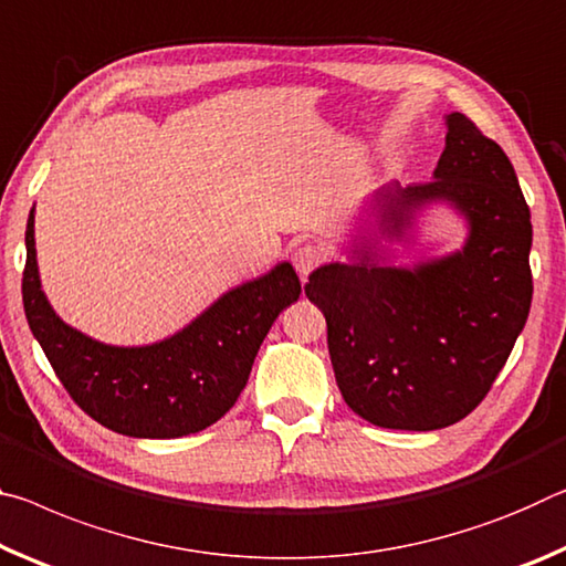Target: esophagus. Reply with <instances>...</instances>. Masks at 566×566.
Masks as SVG:
<instances>
[{
    "label": "esophagus",
    "mask_w": 566,
    "mask_h": 566,
    "mask_svg": "<svg viewBox=\"0 0 566 566\" xmlns=\"http://www.w3.org/2000/svg\"><path fill=\"white\" fill-rule=\"evenodd\" d=\"M323 258H326V253H323V248L316 243H303L293 250V265L301 277H308L313 271H316V268L323 263Z\"/></svg>",
    "instance_id": "esophagus-1"
}]
</instances>
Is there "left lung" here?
I'll use <instances>...</instances> for the list:
<instances>
[{"label":"left lung","mask_w":566,"mask_h":566,"mask_svg":"<svg viewBox=\"0 0 566 566\" xmlns=\"http://www.w3.org/2000/svg\"><path fill=\"white\" fill-rule=\"evenodd\" d=\"M433 180L378 196V230L403 238L413 212L451 202L469 222L459 253L413 268L356 263L313 271L305 295L326 316L340 396L384 429L433 431L484 401L532 305V216L506 153L467 115L447 117Z\"/></svg>","instance_id":"obj_1"}]
</instances>
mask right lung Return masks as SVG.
Wrapping results in <instances>:
<instances>
[{
  "label": "right lung",
  "instance_id": "right-lung-1",
  "mask_svg": "<svg viewBox=\"0 0 566 566\" xmlns=\"http://www.w3.org/2000/svg\"><path fill=\"white\" fill-rule=\"evenodd\" d=\"M22 301L27 323L72 401L109 431L178 439L208 429L238 401L263 338L301 295L291 263L275 265L153 346H107L64 323L42 293L34 208L27 220Z\"/></svg>",
  "mask_w": 566,
  "mask_h": 566
}]
</instances>
